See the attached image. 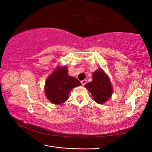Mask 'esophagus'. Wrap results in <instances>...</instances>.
<instances>
[{
	"label": "esophagus",
	"instance_id": "34e87169",
	"mask_svg": "<svg viewBox=\"0 0 152 152\" xmlns=\"http://www.w3.org/2000/svg\"><path fill=\"white\" fill-rule=\"evenodd\" d=\"M81 83H82V84L83 85V86H85V85H86V83H87V80H83L82 81H81Z\"/></svg>",
	"mask_w": 152,
	"mask_h": 152
}]
</instances>
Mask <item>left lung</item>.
Segmentation results:
<instances>
[{
  "mask_svg": "<svg viewBox=\"0 0 152 152\" xmlns=\"http://www.w3.org/2000/svg\"><path fill=\"white\" fill-rule=\"evenodd\" d=\"M98 104H104L111 96L113 89L110 80L102 69H98L93 75V81L85 85Z\"/></svg>",
  "mask_w": 152,
  "mask_h": 152,
  "instance_id": "left-lung-1",
  "label": "left lung"
}]
</instances>
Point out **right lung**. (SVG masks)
Segmentation results:
<instances>
[{
	"label": "right lung",
	"mask_w": 152,
	"mask_h": 152,
	"mask_svg": "<svg viewBox=\"0 0 152 152\" xmlns=\"http://www.w3.org/2000/svg\"><path fill=\"white\" fill-rule=\"evenodd\" d=\"M81 85L82 83L76 77L68 75L66 66L58 67L46 81V96L53 104H62L68 99L70 90Z\"/></svg>",
	"instance_id": "right-lung-1"
}]
</instances>
